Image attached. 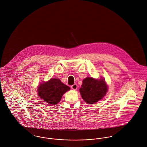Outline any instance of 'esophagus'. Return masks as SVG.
<instances>
[{
    "label": "esophagus",
    "instance_id": "esophagus-1",
    "mask_svg": "<svg viewBox=\"0 0 147 147\" xmlns=\"http://www.w3.org/2000/svg\"><path fill=\"white\" fill-rule=\"evenodd\" d=\"M71 89L73 90H76V89H77V88H78V86H77V85L76 84H73V85L71 86Z\"/></svg>",
    "mask_w": 147,
    "mask_h": 147
}]
</instances>
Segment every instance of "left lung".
<instances>
[{
  "instance_id": "1",
  "label": "left lung",
  "mask_w": 147,
  "mask_h": 147,
  "mask_svg": "<svg viewBox=\"0 0 147 147\" xmlns=\"http://www.w3.org/2000/svg\"><path fill=\"white\" fill-rule=\"evenodd\" d=\"M108 91L105 79L101 78L96 79L92 77H86L83 80L79 91L85 102L92 104L97 102L105 96Z\"/></svg>"
}]
</instances>
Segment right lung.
I'll return each instance as SVG.
<instances>
[{"mask_svg":"<svg viewBox=\"0 0 147 147\" xmlns=\"http://www.w3.org/2000/svg\"><path fill=\"white\" fill-rule=\"evenodd\" d=\"M70 89L60 79L51 78L48 82L40 84L37 92L40 98L45 102L55 105L61 101L63 94Z\"/></svg>","mask_w":147,"mask_h":147,"instance_id":"add662e5","label":"right lung"}]
</instances>
